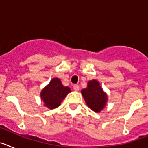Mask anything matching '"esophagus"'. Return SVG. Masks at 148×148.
Wrapping results in <instances>:
<instances>
[{
  "instance_id": "1",
  "label": "esophagus",
  "mask_w": 148,
  "mask_h": 148,
  "mask_svg": "<svg viewBox=\"0 0 148 148\" xmlns=\"http://www.w3.org/2000/svg\"><path fill=\"white\" fill-rule=\"evenodd\" d=\"M73 90H75V91H78V90H80V87L78 84H74L73 85Z\"/></svg>"
}]
</instances>
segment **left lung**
Listing matches in <instances>:
<instances>
[{
    "instance_id": "1",
    "label": "left lung",
    "mask_w": 148,
    "mask_h": 148,
    "mask_svg": "<svg viewBox=\"0 0 148 148\" xmlns=\"http://www.w3.org/2000/svg\"><path fill=\"white\" fill-rule=\"evenodd\" d=\"M81 92L88 108L95 113H100L107 105L108 94L103 90L97 80L89 81L87 87L82 90Z\"/></svg>"
}]
</instances>
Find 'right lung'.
I'll list each match as a JSON object with an SVG mask.
<instances>
[{"instance_id":"obj_1","label":"right lung","mask_w":148,"mask_h":148,"mask_svg":"<svg viewBox=\"0 0 148 148\" xmlns=\"http://www.w3.org/2000/svg\"><path fill=\"white\" fill-rule=\"evenodd\" d=\"M71 92L70 87H64L58 78H53L47 85L41 90L40 96L44 106L49 110L57 108L62 101Z\"/></svg>"}]
</instances>
